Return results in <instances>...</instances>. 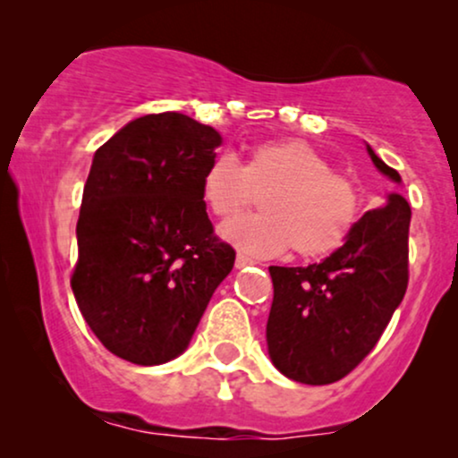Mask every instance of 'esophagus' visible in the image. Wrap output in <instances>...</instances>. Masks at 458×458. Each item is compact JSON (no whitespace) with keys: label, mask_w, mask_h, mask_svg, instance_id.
Wrapping results in <instances>:
<instances>
[{"label":"esophagus","mask_w":458,"mask_h":458,"mask_svg":"<svg viewBox=\"0 0 458 458\" xmlns=\"http://www.w3.org/2000/svg\"><path fill=\"white\" fill-rule=\"evenodd\" d=\"M254 259H250V256L247 254H243V251H239V254H236V269H243V267H250V265H254Z\"/></svg>","instance_id":"1"}]
</instances>
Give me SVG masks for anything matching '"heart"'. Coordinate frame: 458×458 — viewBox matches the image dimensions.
Listing matches in <instances>:
<instances>
[{
  "instance_id": "heart-1",
  "label": "heart",
  "mask_w": 458,
  "mask_h": 458,
  "mask_svg": "<svg viewBox=\"0 0 458 458\" xmlns=\"http://www.w3.org/2000/svg\"><path fill=\"white\" fill-rule=\"evenodd\" d=\"M204 204L215 217L228 219L245 208L254 191L259 215H241L222 225V236L256 256L291 250L306 260L325 259L344 245L361 217V193L351 178L303 140L260 141L245 165L217 155L199 182Z\"/></svg>"
}]
</instances>
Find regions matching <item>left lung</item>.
Segmentation results:
<instances>
[{"mask_svg":"<svg viewBox=\"0 0 458 458\" xmlns=\"http://www.w3.org/2000/svg\"><path fill=\"white\" fill-rule=\"evenodd\" d=\"M394 182L401 174L368 146ZM407 199L390 193L364 213L343 247L308 267H269L267 344L273 366L308 386L340 381L375 349L409 284Z\"/></svg>","mask_w":458,"mask_h":458,"instance_id":"8db88e82","label":"left lung"}]
</instances>
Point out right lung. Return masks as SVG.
I'll return each instance as SVG.
<instances>
[{
	"label": "right lung",
	"instance_id": "obj_1",
	"mask_svg": "<svg viewBox=\"0 0 458 458\" xmlns=\"http://www.w3.org/2000/svg\"><path fill=\"white\" fill-rule=\"evenodd\" d=\"M222 135L178 112L131 120L94 152L71 286L101 344L138 366L187 349L234 250L199 191Z\"/></svg>",
	"mask_w": 458,
	"mask_h": 458
}]
</instances>
